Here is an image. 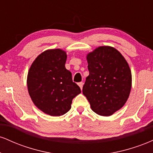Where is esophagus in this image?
<instances>
[{
    "label": "esophagus",
    "mask_w": 153,
    "mask_h": 153,
    "mask_svg": "<svg viewBox=\"0 0 153 153\" xmlns=\"http://www.w3.org/2000/svg\"><path fill=\"white\" fill-rule=\"evenodd\" d=\"M78 85L79 86H80V89H82V85H83V82H78Z\"/></svg>",
    "instance_id": "obj_1"
}]
</instances>
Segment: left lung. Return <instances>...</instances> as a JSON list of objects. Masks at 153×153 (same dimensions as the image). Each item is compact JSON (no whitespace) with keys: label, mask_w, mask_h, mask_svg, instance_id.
Here are the masks:
<instances>
[{"label":"left lung","mask_w":153,"mask_h":153,"mask_svg":"<svg viewBox=\"0 0 153 153\" xmlns=\"http://www.w3.org/2000/svg\"><path fill=\"white\" fill-rule=\"evenodd\" d=\"M89 75L82 87L91 109L108 117L127 101L131 86L128 63L116 49L100 47L87 56Z\"/></svg>","instance_id":"1"}]
</instances>
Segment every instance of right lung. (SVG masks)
I'll return each mask as SVG.
<instances>
[{
	"mask_svg": "<svg viewBox=\"0 0 153 153\" xmlns=\"http://www.w3.org/2000/svg\"><path fill=\"white\" fill-rule=\"evenodd\" d=\"M66 59L62 50H47L36 57L28 73L31 100L40 110L53 117L66 114L73 99L81 92L73 82L71 71L65 68Z\"/></svg>",
	"mask_w": 153,
	"mask_h": 153,
	"instance_id": "1",
	"label": "right lung"
}]
</instances>
